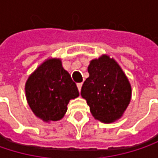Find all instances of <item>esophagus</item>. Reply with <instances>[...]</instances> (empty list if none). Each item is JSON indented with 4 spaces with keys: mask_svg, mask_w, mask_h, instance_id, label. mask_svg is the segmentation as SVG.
<instances>
[{
    "mask_svg": "<svg viewBox=\"0 0 158 158\" xmlns=\"http://www.w3.org/2000/svg\"><path fill=\"white\" fill-rule=\"evenodd\" d=\"M77 87H78L79 91L80 92V90H81V87H82V83H78V84H77Z\"/></svg>",
    "mask_w": 158,
    "mask_h": 158,
    "instance_id": "esophagus-1",
    "label": "esophagus"
}]
</instances>
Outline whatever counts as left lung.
<instances>
[{
  "label": "left lung",
  "mask_w": 158,
  "mask_h": 158,
  "mask_svg": "<svg viewBox=\"0 0 158 158\" xmlns=\"http://www.w3.org/2000/svg\"><path fill=\"white\" fill-rule=\"evenodd\" d=\"M89 78L84 81L80 95L86 100L92 116L104 123L119 120L132 98V87L125 73L108 55L90 60Z\"/></svg>",
  "instance_id": "obj_1"
}]
</instances>
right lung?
<instances>
[{
	"label": "right lung",
	"instance_id": "1",
	"mask_svg": "<svg viewBox=\"0 0 158 158\" xmlns=\"http://www.w3.org/2000/svg\"><path fill=\"white\" fill-rule=\"evenodd\" d=\"M24 90L30 109L46 123L61 120L69 101L79 96L76 83L56 57L46 59L29 75Z\"/></svg>",
	"mask_w": 158,
	"mask_h": 158
}]
</instances>
